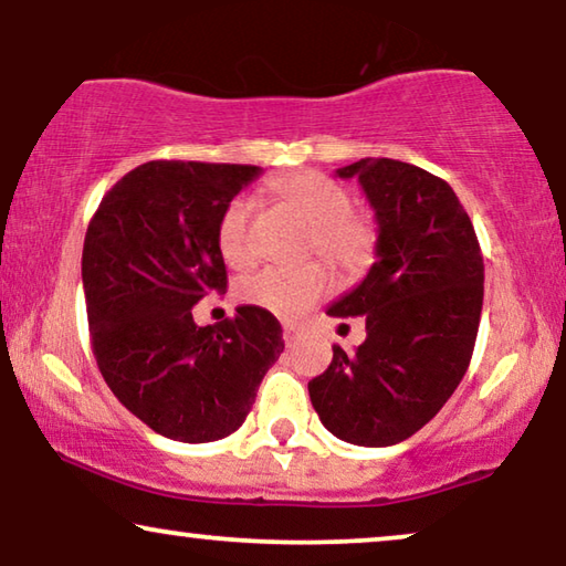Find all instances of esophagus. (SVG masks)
<instances>
[{
	"label": "esophagus",
	"mask_w": 566,
	"mask_h": 566,
	"mask_svg": "<svg viewBox=\"0 0 566 566\" xmlns=\"http://www.w3.org/2000/svg\"><path fill=\"white\" fill-rule=\"evenodd\" d=\"M296 335H298V324L283 322V339H285V345H291L293 339H296Z\"/></svg>",
	"instance_id": "1"
}]
</instances>
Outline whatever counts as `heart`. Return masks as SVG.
<instances>
[{"instance_id":"heart-1","label":"heart","mask_w":566,"mask_h":566,"mask_svg":"<svg viewBox=\"0 0 566 566\" xmlns=\"http://www.w3.org/2000/svg\"><path fill=\"white\" fill-rule=\"evenodd\" d=\"M273 190L312 223V250L343 277H358L374 265L378 231L366 216L353 213L350 190L322 172L283 177ZM252 198H231L219 216L216 242L229 265L252 262L250 242ZM329 291V273L322 265L262 268L239 283L237 296L247 306L265 308L275 316H298Z\"/></svg>"}]
</instances>
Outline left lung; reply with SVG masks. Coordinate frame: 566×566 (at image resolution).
<instances>
[{"label": "left lung", "instance_id": "1", "mask_svg": "<svg viewBox=\"0 0 566 566\" xmlns=\"http://www.w3.org/2000/svg\"><path fill=\"white\" fill-rule=\"evenodd\" d=\"M376 211L378 250L368 275L327 308L366 316V339L308 381L324 428L353 446L384 448L415 436L451 399L474 353L484 260L451 185L399 159H360Z\"/></svg>", "mask_w": 566, "mask_h": 566}]
</instances>
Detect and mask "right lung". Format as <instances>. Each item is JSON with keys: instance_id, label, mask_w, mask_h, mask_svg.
<instances>
[{"instance_id": "obj_1", "label": "right lung", "mask_w": 566, "mask_h": 566, "mask_svg": "<svg viewBox=\"0 0 566 566\" xmlns=\"http://www.w3.org/2000/svg\"><path fill=\"white\" fill-rule=\"evenodd\" d=\"M260 175L252 165L159 159L105 192L82 252L92 353L128 412L180 443L242 428L283 353L281 322L239 306L198 327L192 306L227 289L219 216Z\"/></svg>"}]
</instances>
